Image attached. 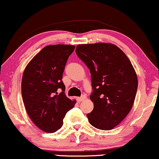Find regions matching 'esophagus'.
Masks as SVG:
<instances>
[{
	"mask_svg": "<svg viewBox=\"0 0 159 159\" xmlns=\"http://www.w3.org/2000/svg\"><path fill=\"white\" fill-rule=\"evenodd\" d=\"M86 98V94H83V95L81 96V97H79V98H77V101L78 102H81L82 100H84L85 98Z\"/></svg>",
	"mask_w": 159,
	"mask_h": 159,
	"instance_id": "esophagus-1",
	"label": "esophagus"
}]
</instances>
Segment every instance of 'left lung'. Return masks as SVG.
<instances>
[{"mask_svg":"<svg viewBox=\"0 0 159 159\" xmlns=\"http://www.w3.org/2000/svg\"><path fill=\"white\" fill-rule=\"evenodd\" d=\"M76 54L90 70L93 91L89 123L100 130L113 129L128 115L138 87L135 70L127 56L113 44H84Z\"/></svg>","mask_w":159,"mask_h":159,"instance_id":"8db88e82","label":"left lung"}]
</instances>
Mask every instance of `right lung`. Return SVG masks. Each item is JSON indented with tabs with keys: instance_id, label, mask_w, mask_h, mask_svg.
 <instances>
[{
	"instance_id": "add662e5",
	"label": "right lung",
	"mask_w": 159,
	"mask_h": 159,
	"mask_svg": "<svg viewBox=\"0 0 159 159\" xmlns=\"http://www.w3.org/2000/svg\"><path fill=\"white\" fill-rule=\"evenodd\" d=\"M75 46L48 45L26 66L22 78V98L32 122L47 133L61 128L67 112L73 108L75 100L65 95L62 81L65 67ZM62 92L57 94V89Z\"/></svg>"
}]
</instances>
